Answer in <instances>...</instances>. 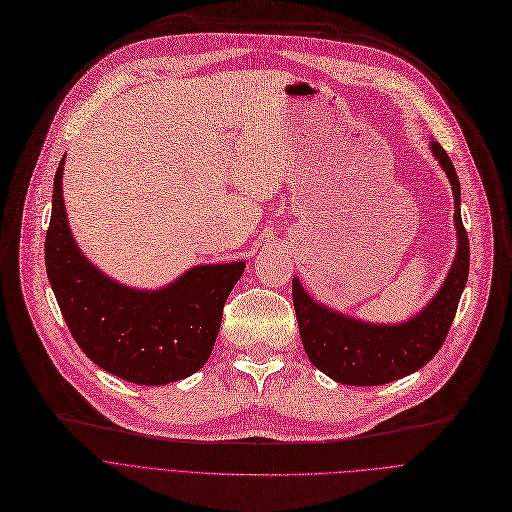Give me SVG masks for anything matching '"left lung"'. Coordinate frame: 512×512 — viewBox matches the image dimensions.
I'll list each match as a JSON object with an SVG mask.
<instances>
[{
	"label": "left lung",
	"mask_w": 512,
	"mask_h": 512,
	"mask_svg": "<svg viewBox=\"0 0 512 512\" xmlns=\"http://www.w3.org/2000/svg\"><path fill=\"white\" fill-rule=\"evenodd\" d=\"M431 150L452 183L458 252L446 283L421 314L404 325H367L319 306L298 279L291 281L304 350L316 369L339 383L381 385L415 373L442 348L454 321L469 277V235L460 218V183L454 164L437 141H431Z\"/></svg>",
	"instance_id": "obj_1"
}]
</instances>
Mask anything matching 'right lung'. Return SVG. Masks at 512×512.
<instances>
[{
    "label": "right lung",
    "mask_w": 512,
    "mask_h": 512,
    "mask_svg": "<svg viewBox=\"0 0 512 512\" xmlns=\"http://www.w3.org/2000/svg\"><path fill=\"white\" fill-rule=\"evenodd\" d=\"M62 166L54 177L45 269L64 321L81 350L104 371L139 385H164L208 360L223 308L246 262L196 266L160 291H135L89 264L68 229Z\"/></svg>",
    "instance_id": "add662e5"
}]
</instances>
